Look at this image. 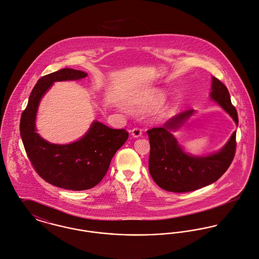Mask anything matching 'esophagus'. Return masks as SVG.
Masks as SVG:
<instances>
[{
  "label": "esophagus",
  "mask_w": 259,
  "mask_h": 259,
  "mask_svg": "<svg viewBox=\"0 0 259 259\" xmlns=\"http://www.w3.org/2000/svg\"><path fill=\"white\" fill-rule=\"evenodd\" d=\"M131 135L134 138H139L142 135V130L139 129V128H134V129L131 130Z\"/></svg>",
  "instance_id": "esophagus-1"
}]
</instances>
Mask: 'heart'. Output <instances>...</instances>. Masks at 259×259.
Masks as SVG:
<instances>
[{
	"mask_svg": "<svg viewBox=\"0 0 259 259\" xmlns=\"http://www.w3.org/2000/svg\"><path fill=\"white\" fill-rule=\"evenodd\" d=\"M166 98V93L161 88H149L139 93L134 98L129 101V107L133 111H144L154 108L161 103ZM172 104L170 102L162 104L155 112L156 119H164L172 113Z\"/></svg>",
	"mask_w": 259,
	"mask_h": 259,
	"instance_id": "b5f03b06",
	"label": "heart"
}]
</instances>
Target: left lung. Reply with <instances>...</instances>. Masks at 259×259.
I'll return each instance as SVG.
<instances>
[{
  "label": "left lung",
  "instance_id": "1",
  "mask_svg": "<svg viewBox=\"0 0 259 259\" xmlns=\"http://www.w3.org/2000/svg\"><path fill=\"white\" fill-rule=\"evenodd\" d=\"M210 89L209 98L238 126L237 113L231 104L227 87L211 76ZM195 112H182L168 120L163 127L147 132L150 140L149 172L155 183L166 191L185 193L208 186L225 174L234 157L236 131H233L228 142L217 152L198 156L185 151L174 133L185 127Z\"/></svg>",
  "mask_w": 259,
  "mask_h": 259
}]
</instances>
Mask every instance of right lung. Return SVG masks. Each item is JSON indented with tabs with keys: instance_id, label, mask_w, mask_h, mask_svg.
I'll list each match as a JSON object with an SVG mask.
<instances>
[{
	"instance_id": "add662e5",
	"label": "right lung",
	"mask_w": 259,
	"mask_h": 259,
	"mask_svg": "<svg viewBox=\"0 0 259 259\" xmlns=\"http://www.w3.org/2000/svg\"><path fill=\"white\" fill-rule=\"evenodd\" d=\"M87 76L84 71L63 68L39 78L31 90L20 124L21 137L34 170L48 183L72 191L88 190L100 183L113 156L129 136L124 129H111L97 120L82 137L71 143H50L37 133L38 106L54 83Z\"/></svg>"
}]
</instances>
